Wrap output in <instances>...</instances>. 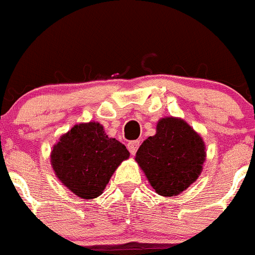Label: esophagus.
<instances>
[{
    "instance_id": "34e87169",
    "label": "esophagus",
    "mask_w": 255,
    "mask_h": 255,
    "mask_svg": "<svg viewBox=\"0 0 255 255\" xmlns=\"http://www.w3.org/2000/svg\"><path fill=\"white\" fill-rule=\"evenodd\" d=\"M138 146H140V141L138 140H135V141H130V142L128 143V151H130L131 155H135L136 151H137Z\"/></svg>"
}]
</instances>
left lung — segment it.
<instances>
[{
  "label": "left lung",
  "mask_w": 255,
  "mask_h": 255,
  "mask_svg": "<svg viewBox=\"0 0 255 255\" xmlns=\"http://www.w3.org/2000/svg\"><path fill=\"white\" fill-rule=\"evenodd\" d=\"M135 160L153 190L163 197H172L201 175L206 146L182 119L163 118L158 120L155 135L141 143Z\"/></svg>",
  "instance_id": "1"
}]
</instances>
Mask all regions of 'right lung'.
Segmentation results:
<instances>
[{"label":"right lung","instance_id":"1","mask_svg":"<svg viewBox=\"0 0 255 255\" xmlns=\"http://www.w3.org/2000/svg\"><path fill=\"white\" fill-rule=\"evenodd\" d=\"M130 152L108 137L103 125L90 122L74 125L60 136L50 152V163L60 182L83 200L99 197L110 177Z\"/></svg>","mask_w":255,"mask_h":255}]
</instances>
